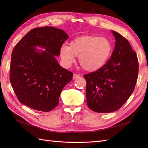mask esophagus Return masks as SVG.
<instances>
[{"label":"esophagus","mask_w":148,"mask_h":148,"mask_svg":"<svg viewBox=\"0 0 148 148\" xmlns=\"http://www.w3.org/2000/svg\"><path fill=\"white\" fill-rule=\"evenodd\" d=\"M79 77V74H74L73 75V79H76V78Z\"/></svg>","instance_id":"obj_1"}]
</instances>
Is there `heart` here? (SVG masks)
Wrapping results in <instances>:
<instances>
[{
  "label": "heart",
  "instance_id": "b5f03b06",
  "mask_svg": "<svg viewBox=\"0 0 148 148\" xmlns=\"http://www.w3.org/2000/svg\"><path fill=\"white\" fill-rule=\"evenodd\" d=\"M111 52L112 45L108 39L84 36L72 40L69 46H62L60 55L66 66H70L77 56L84 70L95 72L106 64Z\"/></svg>",
  "mask_w": 148,
  "mask_h": 148
}]
</instances>
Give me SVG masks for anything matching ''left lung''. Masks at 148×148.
I'll list each match as a JSON object with an SVG mask.
<instances>
[{"label":"left lung","mask_w":148,"mask_h":148,"mask_svg":"<svg viewBox=\"0 0 148 148\" xmlns=\"http://www.w3.org/2000/svg\"><path fill=\"white\" fill-rule=\"evenodd\" d=\"M112 32L116 42L111 58L98 71L84 75L88 107L97 112L120 108L132 94L139 73L137 56L128 40Z\"/></svg>","instance_id":"1"}]
</instances>
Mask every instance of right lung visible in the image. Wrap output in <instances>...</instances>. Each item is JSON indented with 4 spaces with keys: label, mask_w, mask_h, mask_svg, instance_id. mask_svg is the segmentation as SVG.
Returning a JSON list of instances; mask_svg holds the SVG:
<instances>
[{
    "label": "right lung",
    "mask_w": 148,
    "mask_h": 148,
    "mask_svg": "<svg viewBox=\"0 0 148 148\" xmlns=\"http://www.w3.org/2000/svg\"><path fill=\"white\" fill-rule=\"evenodd\" d=\"M68 38V34L61 29L38 27L30 30L14 46L10 82L21 103L43 112L52 111L58 106L62 90L73 76L55 58ZM37 46L45 51L38 50Z\"/></svg>",
    "instance_id": "add662e5"
}]
</instances>
